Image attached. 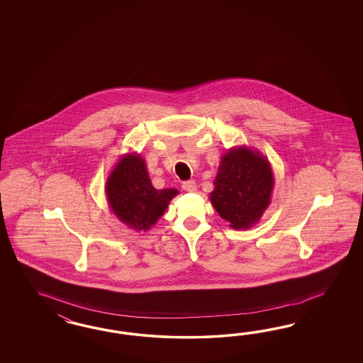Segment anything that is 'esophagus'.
<instances>
[{"mask_svg": "<svg viewBox=\"0 0 363 363\" xmlns=\"http://www.w3.org/2000/svg\"><path fill=\"white\" fill-rule=\"evenodd\" d=\"M182 187H184V190H185V191H190V193L197 191V184H196L194 181H187V182H184V184H182Z\"/></svg>", "mask_w": 363, "mask_h": 363, "instance_id": "obj_1", "label": "esophagus"}]
</instances>
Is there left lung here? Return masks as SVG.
<instances>
[{"mask_svg":"<svg viewBox=\"0 0 363 363\" xmlns=\"http://www.w3.org/2000/svg\"><path fill=\"white\" fill-rule=\"evenodd\" d=\"M210 202L235 230L259 222L272 202L274 176L264 154L247 146L231 147L220 158Z\"/></svg>","mask_w":363,"mask_h":363,"instance_id":"1","label":"left lung"}]
</instances>
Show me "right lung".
I'll use <instances>...</instances> for the list:
<instances>
[{
	"instance_id": "right-lung-1",
	"label": "right lung",
	"mask_w": 363,
	"mask_h": 363,
	"mask_svg": "<svg viewBox=\"0 0 363 363\" xmlns=\"http://www.w3.org/2000/svg\"><path fill=\"white\" fill-rule=\"evenodd\" d=\"M105 193L113 214L135 231L152 229L178 190H157L152 185L141 154L126 153L110 172Z\"/></svg>"
}]
</instances>
